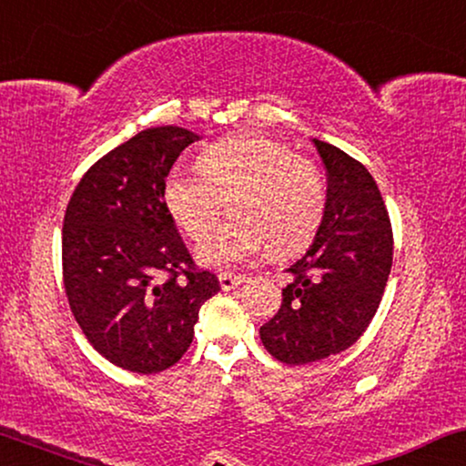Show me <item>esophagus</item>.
<instances>
[{
  "mask_svg": "<svg viewBox=\"0 0 466 466\" xmlns=\"http://www.w3.org/2000/svg\"><path fill=\"white\" fill-rule=\"evenodd\" d=\"M218 282H220V289L228 292V290L238 289L241 282H246V278L244 276H233V273H220Z\"/></svg>",
  "mask_w": 466,
  "mask_h": 466,
  "instance_id": "esophagus-1",
  "label": "esophagus"
}]
</instances>
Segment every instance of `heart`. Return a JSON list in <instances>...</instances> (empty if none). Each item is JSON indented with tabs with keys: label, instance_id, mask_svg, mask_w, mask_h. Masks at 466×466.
Listing matches in <instances>:
<instances>
[{
	"label": "heart",
	"instance_id": "1",
	"mask_svg": "<svg viewBox=\"0 0 466 466\" xmlns=\"http://www.w3.org/2000/svg\"><path fill=\"white\" fill-rule=\"evenodd\" d=\"M201 171L174 169L165 180V203L190 239L212 231L228 201L233 220L197 248V260L228 267L263 252L286 258L314 238L324 212L318 167L289 146L260 136H233L199 157Z\"/></svg>",
	"mask_w": 466,
	"mask_h": 466
}]
</instances>
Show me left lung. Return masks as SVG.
I'll list each match as a JSON object with an SVG mask.
<instances>
[{
  "label": "left lung",
  "instance_id": "obj_1",
  "mask_svg": "<svg viewBox=\"0 0 466 466\" xmlns=\"http://www.w3.org/2000/svg\"><path fill=\"white\" fill-rule=\"evenodd\" d=\"M327 167V201L314 241L289 269L282 308L260 327V341L286 365H309L348 350L365 333L392 267L384 199L362 163L311 139Z\"/></svg>",
  "mask_w": 466,
  "mask_h": 466
}]
</instances>
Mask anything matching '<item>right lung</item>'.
<instances>
[{"instance_id": "1", "label": "right lung", "mask_w": 466, "mask_h": 466, "mask_svg": "<svg viewBox=\"0 0 466 466\" xmlns=\"http://www.w3.org/2000/svg\"><path fill=\"white\" fill-rule=\"evenodd\" d=\"M199 136L139 131L82 176L63 218V284L97 352L133 373H158L187 352L201 305L220 290L195 269L165 203V180Z\"/></svg>"}]
</instances>
